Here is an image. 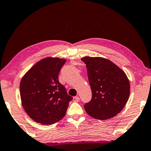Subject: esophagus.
<instances>
[{
	"mask_svg": "<svg viewBox=\"0 0 151 151\" xmlns=\"http://www.w3.org/2000/svg\"><path fill=\"white\" fill-rule=\"evenodd\" d=\"M73 101L74 102H78V101H80V97H73Z\"/></svg>",
	"mask_w": 151,
	"mask_h": 151,
	"instance_id": "esophagus-1",
	"label": "esophagus"
}]
</instances>
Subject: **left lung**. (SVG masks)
I'll use <instances>...</instances> for the list:
<instances>
[{
	"mask_svg": "<svg viewBox=\"0 0 151 151\" xmlns=\"http://www.w3.org/2000/svg\"><path fill=\"white\" fill-rule=\"evenodd\" d=\"M92 97L84 105L86 111L96 119L105 120L121 112L128 101L130 84L125 73L109 60L84 57Z\"/></svg>",
	"mask_w": 151,
	"mask_h": 151,
	"instance_id": "left-lung-1",
	"label": "left lung"
}]
</instances>
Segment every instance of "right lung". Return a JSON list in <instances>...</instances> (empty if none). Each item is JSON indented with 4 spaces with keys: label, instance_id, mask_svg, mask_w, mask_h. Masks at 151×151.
Wrapping results in <instances>:
<instances>
[{
    "label": "right lung",
    "instance_id": "add662e5",
    "mask_svg": "<svg viewBox=\"0 0 151 151\" xmlns=\"http://www.w3.org/2000/svg\"><path fill=\"white\" fill-rule=\"evenodd\" d=\"M66 60L46 58L28 71L20 84L22 106L29 117L43 125H52L62 119L73 97L58 80Z\"/></svg>",
    "mask_w": 151,
    "mask_h": 151
}]
</instances>
